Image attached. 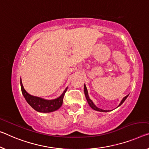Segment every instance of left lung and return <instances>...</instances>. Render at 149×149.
Returning <instances> with one entry per match:
<instances>
[{
  "label": "left lung",
  "instance_id": "obj_1",
  "mask_svg": "<svg viewBox=\"0 0 149 149\" xmlns=\"http://www.w3.org/2000/svg\"><path fill=\"white\" fill-rule=\"evenodd\" d=\"M84 95H85L86 100H87V102H88V103L89 104V106H90L93 110H95V111H99V112H109L110 111L109 110H108V111H106V110H103V109H101L98 108V107H97L95 104H94V102H93V100H91L90 98H89L88 91H87V88H86V86L85 85V84H84ZM128 96H129V95H127V96H126V97H125L124 98H123L122 100H121L120 102V104H118V106L117 107H120V105L122 104L123 102H125V100L127 99V98L128 97Z\"/></svg>",
  "mask_w": 149,
  "mask_h": 149
}]
</instances>
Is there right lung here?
<instances>
[{
	"mask_svg": "<svg viewBox=\"0 0 149 149\" xmlns=\"http://www.w3.org/2000/svg\"><path fill=\"white\" fill-rule=\"evenodd\" d=\"M20 86H21L22 93L23 95L25 100L28 102V104L35 111L40 113H51L58 110L63 104V98L65 94L67 91L68 87L65 88L61 96L54 99L47 100L45 98L36 97L30 95L25 90L22 85L21 79H20Z\"/></svg>",
	"mask_w": 149,
	"mask_h": 149,
	"instance_id": "right-lung-1",
	"label": "right lung"
}]
</instances>
